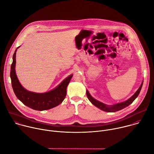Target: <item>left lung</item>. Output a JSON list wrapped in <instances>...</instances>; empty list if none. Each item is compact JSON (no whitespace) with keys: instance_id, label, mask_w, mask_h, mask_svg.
<instances>
[{"instance_id":"obj_1","label":"left lung","mask_w":154,"mask_h":154,"mask_svg":"<svg viewBox=\"0 0 154 154\" xmlns=\"http://www.w3.org/2000/svg\"><path fill=\"white\" fill-rule=\"evenodd\" d=\"M143 84V82H142L141 85H140V86L139 88L138 89V90L135 92V93L131 97H130L128 100H127L124 102H121V103H116V104L113 105H108L105 104V103L95 99L94 98H93L91 96V95L90 94L89 91L88 90H86V96H87L89 100L92 103V104H93L96 107L99 108V109H102V110H103L104 112H118L119 110H121V109L125 108L126 106H128L129 105H130L131 103H132L135 100V99L138 96V95L140 93Z\"/></svg>"}]
</instances>
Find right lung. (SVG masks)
Returning <instances> with one entry per match:
<instances>
[{"label": "right lung", "instance_id": "right-lung-1", "mask_svg": "<svg viewBox=\"0 0 154 154\" xmlns=\"http://www.w3.org/2000/svg\"><path fill=\"white\" fill-rule=\"evenodd\" d=\"M17 48L13 56L10 78L14 93L17 98L28 107L38 111H44L60 105L66 95V88L73 74L63 80L56 88L46 93H38L25 89L19 82L16 74V54Z\"/></svg>", "mask_w": 154, "mask_h": 154}]
</instances>
